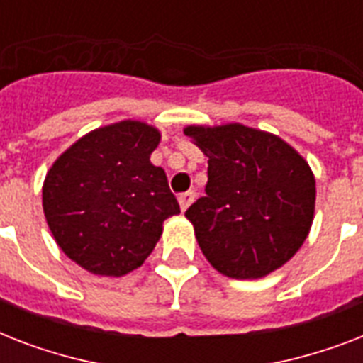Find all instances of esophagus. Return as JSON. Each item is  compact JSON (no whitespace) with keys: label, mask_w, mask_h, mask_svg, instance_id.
I'll return each mask as SVG.
<instances>
[{"label":"esophagus","mask_w":363,"mask_h":363,"mask_svg":"<svg viewBox=\"0 0 363 363\" xmlns=\"http://www.w3.org/2000/svg\"><path fill=\"white\" fill-rule=\"evenodd\" d=\"M194 199H196V194L194 192H184L179 196V205H181L182 213H184V211H186L188 207L194 203Z\"/></svg>","instance_id":"1"}]
</instances>
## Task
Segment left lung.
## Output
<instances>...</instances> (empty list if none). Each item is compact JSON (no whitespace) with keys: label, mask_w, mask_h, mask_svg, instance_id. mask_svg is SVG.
I'll use <instances>...</instances> for the list:
<instances>
[{"label":"left lung","mask_w":363,"mask_h":363,"mask_svg":"<svg viewBox=\"0 0 363 363\" xmlns=\"http://www.w3.org/2000/svg\"><path fill=\"white\" fill-rule=\"evenodd\" d=\"M209 158L205 198L186 211L198 245L218 273L262 279L305 242L316 184L307 160L275 133L239 122L184 128Z\"/></svg>","instance_id":"left-lung-1"}]
</instances>
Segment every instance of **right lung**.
Returning a JSON list of instances; mask_svg holds the SVG:
<instances>
[{
	"label": "right lung",
	"mask_w": 363,
	"mask_h": 363,
	"mask_svg": "<svg viewBox=\"0 0 363 363\" xmlns=\"http://www.w3.org/2000/svg\"><path fill=\"white\" fill-rule=\"evenodd\" d=\"M162 133L141 121L88 131L54 160L43 213L62 252L88 273L122 277L141 267L179 215L165 171L150 162Z\"/></svg>",
	"instance_id": "add662e5"
}]
</instances>
